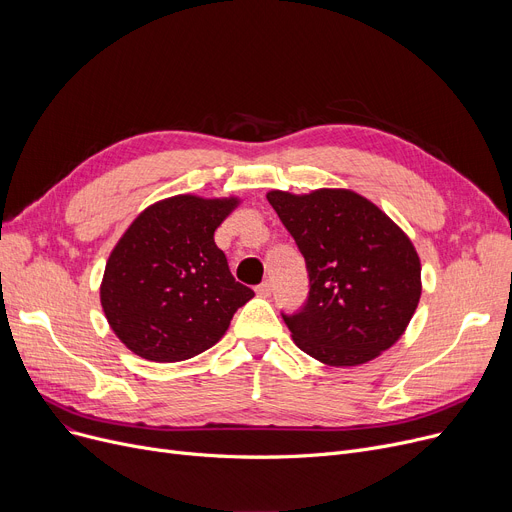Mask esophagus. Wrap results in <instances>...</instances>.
<instances>
[{
    "label": "esophagus",
    "mask_w": 512,
    "mask_h": 512,
    "mask_svg": "<svg viewBox=\"0 0 512 512\" xmlns=\"http://www.w3.org/2000/svg\"><path fill=\"white\" fill-rule=\"evenodd\" d=\"M255 292H257V297H261V299H270L272 297V284L270 282H261L255 288Z\"/></svg>",
    "instance_id": "34e87169"
}]
</instances>
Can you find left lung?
Wrapping results in <instances>:
<instances>
[{"instance_id": "left-lung-1", "label": "left lung", "mask_w": 512, "mask_h": 512, "mask_svg": "<svg viewBox=\"0 0 512 512\" xmlns=\"http://www.w3.org/2000/svg\"><path fill=\"white\" fill-rule=\"evenodd\" d=\"M267 201L305 257L309 297L282 315L294 344L332 367L380 357L405 334L421 299V261L388 215L348 188Z\"/></svg>"}]
</instances>
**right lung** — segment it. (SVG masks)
I'll use <instances>...</instances> for the list:
<instances>
[{"mask_svg":"<svg viewBox=\"0 0 512 512\" xmlns=\"http://www.w3.org/2000/svg\"><path fill=\"white\" fill-rule=\"evenodd\" d=\"M238 203L176 195L149 205L122 234L99 297L107 324L134 355L155 363L201 355L255 297L213 240Z\"/></svg>","mask_w":512,"mask_h":512,"instance_id":"1","label":"right lung"}]
</instances>
